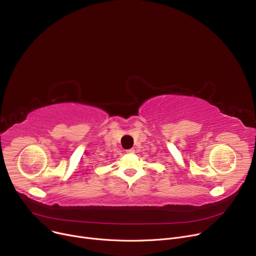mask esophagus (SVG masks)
Wrapping results in <instances>:
<instances>
[{
	"label": "esophagus",
	"mask_w": 256,
	"mask_h": 256,
	"mask_svg": "<svg viewBox=\"0 0 256 256\" xmlns=\"http://www.w3.org/2000/svg\"><path fill=\"white\" fill-rule=\"evenodd\" d=\"M126 154H135V150H134V148H130V150H126Z\"/></svg>",
	"instance_id": "34e87169"
}]
</instances>
